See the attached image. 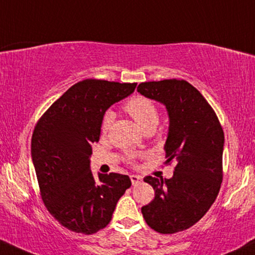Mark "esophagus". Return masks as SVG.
<instances>
[{"label": "esophagus", "mask_w": 255, "mask_h": 255, "mask_svg": "<svg viewBox=\"0 0 255 255\" xmlns=\"http://www.w3.org/2000/svg\"><path fill=\"white\" fill-rule=\"evenodd\" d=\"M130 180H131V184H133V185H136V184H139L141 180H142V177L137 176V174H131Z\"/></svg>", "instance_id": "1"}]
</instances>
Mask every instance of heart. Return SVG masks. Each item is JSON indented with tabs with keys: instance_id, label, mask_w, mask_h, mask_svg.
Masks as SVG:
<instances>
[{
	"instance_id": "heart-1",
	"label": "heart",
	"mask_w": 255,
	"mask_h": 255,
	"mask_svg": "<svg viewBox=\"0 0 255 255\" xmlns=\"http://www.w3.org/2000/svg\"><path fill=\"white\" fill-rule=\"evenodd\" d=\"M126 112L133 118L137 126L143 131L155 129L159 122V110L153 101L143 96H135L125 104ZM115 119L114 112L108 110L104 113L101 124L102 133H107Z\"/></svg>"
}]
</instances>
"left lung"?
I'll return each instance as SVG.
<instances>
[{
    "mask_svg": "<svg viewBox=\"0 0 255 255\" xmlns=\"http://www.w3.org/2000/svg\"><path fill=\"white\" fill-rule=\"evenodd\" d=\"M137 93L166 107L165 164H176L170 179L143 178L155 194L141 213L161 234L185 231L205 215L219 195L225 134L210 104L184 79L141 83Z\"/></svg>",
    "mask_w": 255,
    "mask_h": 255,
    "instance_id": "8db88e82",
    "label": "left lung"
}]
</instances>
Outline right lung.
I'll use <instances>...</instances> for the list:
<instances>
[{"mask_svg":"<svg viewBox=\"0 0 255 255\" xmlns=\"http://www.w3.org/2000/svg\"><path fill=\"white\" fill-rule=\"evenodd\" d=\"M136 83L85 79L46 110L32 135V160L41 198L69 231L94 234L112 220L116 203L131 182L126 174L90 170L104 113L133 93Z\"/></svg>","mask_w":255,"mask_h":255,"instance_id":"add662e5","label":"right lung"}]
</instances>
